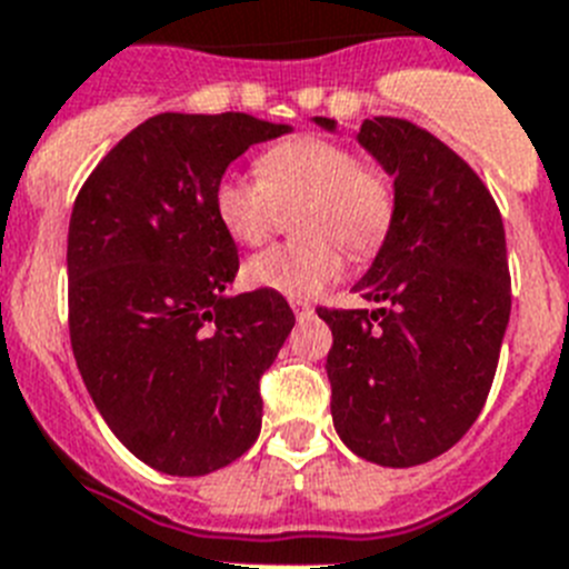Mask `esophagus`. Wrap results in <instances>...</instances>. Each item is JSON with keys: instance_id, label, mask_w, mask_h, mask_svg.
<instances>
[{"instance_id": "1", "label": "esophagus", "mask_w": 569, "mask_h": 569, "mask_svg": "<svg viewBox=\"0 0 569 569\" xmlns=\"http://www.w3.org/2000/svg\"><path fill=\"white\" fill-rule=\"evenodd\" d=\"M291 312H295V318H298V320H303V318H309L315 309L306 303V300H291Z\"/></svg>"}]
</instances>
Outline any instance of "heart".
<instances>
[{
  "mask_svg": "<svg viewBox=\"0 0 569 569\" xmlns=\"http://www.w3.org/2000/svg\"><path fill=\"white\" fill-rule=\"evenodd\" d=\"M257 177L226 174L217 180L214 214L240 246L266 243L280 211L295 214L303 240L254 254L243 274L254 289L289 300L315 298L343 274L346 257H369L387 243L398 214L395 186L380 168L363 166L352 148L315 134H298L266 148Z\"/></svg>",
  "mask_w": 569,
  "mask_h": 569,
  "instance_id": "heart-1",
  "label": "heart"
}]
</instances>
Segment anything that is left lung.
Instances as JSON below:
<instances>
[{
	"label": "left lung",
	"instance_id": "1",
	"mask_svg": "<svg viewBox=\"0 0 569 569\" xmlns=\"http://www.w3.org/2000/svg\"><path fill=\"white\" fill-rule=\"evenodd\" d=\"M358 142L395 180L398 214L352 286L378 309H318L332 421L355 456L415 467L456 447L490 395L510 323L507 240L490 191L438 137L375 117Z\"/></svg>",
	"mask_w": 569,
	"mask_h": 569
}]
</instances>
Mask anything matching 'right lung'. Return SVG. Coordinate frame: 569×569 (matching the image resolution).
Instances as JSON below:
<instances>
[{
	"label": "right lung",
	"instance_id": "obj_1",
	"mask_svg": "<svg viewBox=\"0 0 569 569\" xmlns=\"http://www.w3.org/2000/svg\"><path fill=\"white\" fill-rule=\"evenodd\" d=\"M291 126L249 113H157L93 168L68 226V323L91 401L142 463L209 476L257 441L260 375L295 315L283 295H229L240 260L217 180Z\"/></svg>",
	"mask_w": 569,
	"mask_h": 569
}]
</instances>
